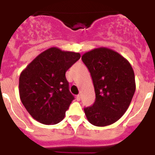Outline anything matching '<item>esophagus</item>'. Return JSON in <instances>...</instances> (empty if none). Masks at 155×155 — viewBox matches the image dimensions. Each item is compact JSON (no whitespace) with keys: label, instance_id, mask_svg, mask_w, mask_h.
<instances>
[{"label":"esophagus","instance_id":"esophagus-1","mask_svg":"<svg viewBox=\"0 0 155 155\" xmlns=\"http://www.w3.org/2000/svg\"><path fill=\"white\" fill-rule=\"evenodd\" d=\"M80 99H81V96H80V95H77V96H76V100H77L78 101H80Z\"/></svg>","mask_w":155,"mask_h":155}]
</instances>
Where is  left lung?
<instances>
[{
	"mask_svg": "<svg viewBox=\"0 0 155 155\" xmlns=\"http://www.w3.org/2000/svg\"><path fill=\"white\" fill-rule=\"evenodd\" d=\"M82 60L94 85L96 101L84 108L87 120L103 127L120 119L129 108L136 89L134 72L130 62L107 47L86 52Z\"/></svg>",
	"mask_w": 155,
	"mask_h": 155,
	"instance_id": "left-lung-1",
	"label": "left lung"
}]
</instances>
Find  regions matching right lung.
<instances>
[{
	"label": "right lung",
	"mask_w": 155,
	"mask_h": 155,
	"mask_svg": "<svg viewBox=\"0 0 155 155\" xmlns=\"http://www.w3.org/2000/svg\"><path fill=\"white\" fill-rule=\"evenodd\" d=\"M80 58V53L53 47L39 54L21 72L20 99L35 120L55 125L64 118L74 100L65 73Z\"/></svg>",
	"instance_id": "right-lung-1"
}]
</instances>
